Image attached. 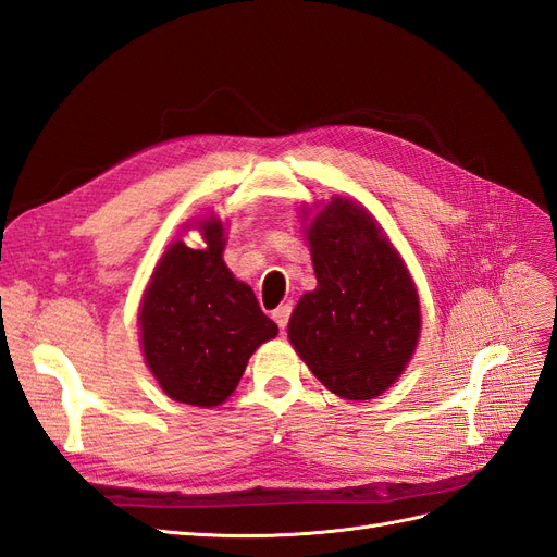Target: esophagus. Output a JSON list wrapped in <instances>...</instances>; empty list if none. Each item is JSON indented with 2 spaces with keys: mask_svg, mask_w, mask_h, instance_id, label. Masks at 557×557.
Instances as JSON below:
<instances>
[{
  "mask_svg": "<svg viewBox=\"0 0 557 557\" xmlns=\"http://www.w3.org/2000/svg\"><path fill=\"white\" fill-rule=\"evenodd\" d=\"M290 313H293V307L290 305H281L274 313H272V318L276 320V325L281 327V330H285L288 327V320H290Z\"/></svg>",
  "mask_w": 557,
  "mask_h": 557,
  "instance_id": "esophagus-1",
  "label": "esophagus"
}]
</instances>
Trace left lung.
Segmentation results:
<instances>
[{"label": "left lung", "instance_id": "obj_1", "mask_svg": "<svg viewBox=\"0 0 557 557\" xmlns=\"http://www.w3.org/2000/svg\"><path fill=\"white\" fill-rule=\"evenodd\" d=\"M307 237L318 288L297 301L290 344L334 395L379 397L418 344L416 285L399 252L356 201H327Z\"/></svg>", "mask_w": 557, "mask_h": 557}]
</instances>
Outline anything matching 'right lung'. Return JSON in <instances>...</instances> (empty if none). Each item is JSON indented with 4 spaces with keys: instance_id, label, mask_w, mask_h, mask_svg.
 Wrapping results in <instances>:
<instances>
[{
    "instance_id": "obj_1",
    "label": "right lung",
    "mask_w": 557,
    "mask_h": 557,
    "mask_svg": "<svg viewBox=\"0 0 557 557\" xmlns=\"http://www.w3.org/2000/svg\"><path fill=\"white\" fill-rule=\"evenodd\" d=\"M207 248L174 242L158 262L141 301V344L162 391L193 407H215L237 387L248 358L274 339L246 283L223 262L221 221L199 223Z\"/></svg>"
}]
</instances>
